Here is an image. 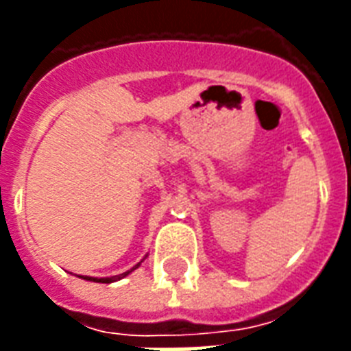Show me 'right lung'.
<instances>
[{
    "mask_svg": "<svg viewBox=\"0 0 351 351\" xmlns=\"http://www.w3.org/2000/svg\"><path fill=\"white\" fill-rule=\"evenodd\" d=\"M140 266V262H138L136 266L132 267V269H129V271L121 273V275H114V277H104V278H98V277H87V275H80V278H84V280H93V282H101V284H109V282H117V280H120V278L127 277L129 273L134 271L136 267Z\"/></svg>",
    "mask_w": 351,
    "mask_h": 351,
    "instance_id": "right-lung-1",
    "label": "right lung"
}]
</instances>
